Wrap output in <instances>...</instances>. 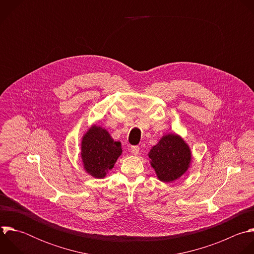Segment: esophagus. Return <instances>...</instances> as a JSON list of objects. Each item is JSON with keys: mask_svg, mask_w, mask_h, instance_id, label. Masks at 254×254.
Listing matches in <instances>:
<instances>
[{"mask_svg": "<svg viewBox=\"0 0 254 254\" xmlns=\"http://www.w3.org/2000/svg\"><path fill=\"white\" fill-rule=\"evenodd\" d=\"M139 150H140L139 146H131V148H130V152L133 155H138Z\"/></svg>", "mask_w": 254, "mask_h": 254, "instance_id": "esophagus-1", "label": "esophagus"}]
</instances>
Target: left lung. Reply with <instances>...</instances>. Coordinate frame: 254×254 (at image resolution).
<instances>
[{"label": "left lung", "mask_w": 254, "mask_h": 254, "mask_svg": "<svg viewBox=\"0 0 254 254\" xmlns=\"http://www.w3.org/2000/svg\"><path fill=\"white\" fill-rule=\"evenodd\" d=\"M148 156L157 178L165 183L179 179L190 167L192 153L189 145L175 133L162 136L151 148Z\"/></svg>", "instance_id": "obj_1"}]
</instances>
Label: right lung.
I'll use <instances>...</instances> for the list:
<instances>
[{"label":"right lung","instance_id":"right-lung-1","mask_svg":"<svg viewBox=\"0 0 254 254\" xmlns=\"http://www.w3.org/2000/svg\"><path fill=\"white\" fill-rule=\"evenodd\" d=\"M121 154V142L115 141L105 128L99 125L93 124L82 137L83 167L89 175L95 178H104Z\"/></svg>","mask_w":254,"mask_h":254}]
</instances>
